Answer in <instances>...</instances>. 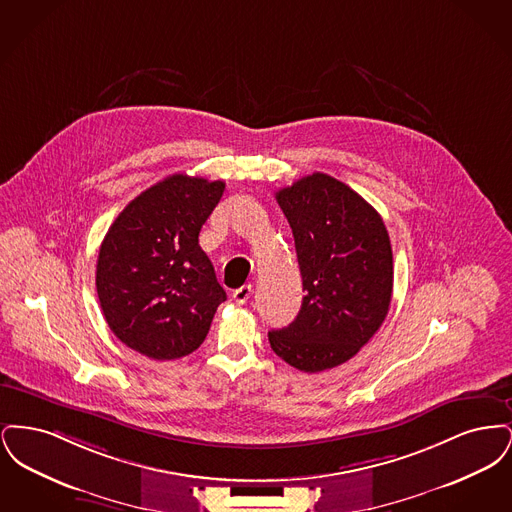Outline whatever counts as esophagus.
Instances as JSON below:
<instances>
[{
	"label": "esophagus",
	"instance_id": "esophagus-1",
	"mask_svg": "<svg viewBox=\"0 0 512 512\" xmlns=\"http://www.w3.org/2000/svg\"><path fill=\"white\" fill-rule=\"evenodd\" d=\"M251 286H242V288H238L236 292H234V299H236V303H240V305H244L249 301V297H251Z\"/></svg>",
	"mask_w": 512,
	"mask_h": 512
}]
</instances>
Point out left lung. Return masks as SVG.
<instances>
[{"label":"left lung","instance_id":"8db88e82","mask_svg":"<svg viewBox=\"0 0 512 512\" xmlns=\"http://www.w3.org/2000/svg\"><path fill=\"white\" fill-rule=\"evenodd\" d=\"M276 201L292 226L305 297L268 341L293 368L322 372L355 357L388 315L390 236L370 203L324 172L282 188Z\"/></svg>","mask_w":512,"mask_h":512}]
</instances>
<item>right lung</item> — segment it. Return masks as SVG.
Masks as SVG:
<instances>
[{
  "instance_id": "obj_1",
  "label": "right lung",
  "mask_w": 512,
  "mask_h": 512,
  "mask_svg": "<svg viewBox=\"0 0 512 512\" xmlns=\"http://www.w3.org/2000/svg\"><path fill=\"white\" fill-rule=\"evenodd\" d=\"M224 182L172 174L132 199L99 247L96 288L109 328L155 361L195 351L226 292L199 247Z\"/></svg>"
}]
</instances>
